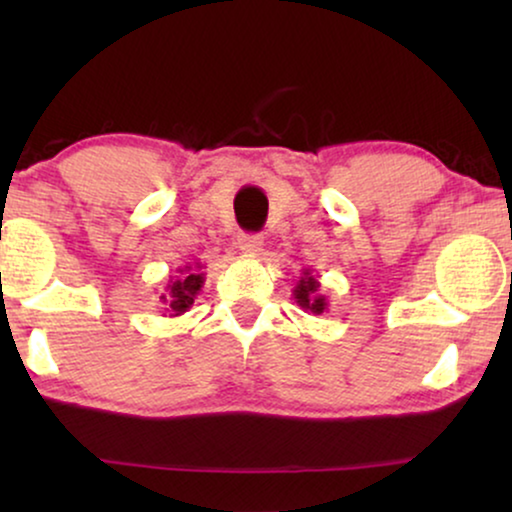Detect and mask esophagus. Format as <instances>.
<instances>
[{
	"label": "esophagus",
	"instance_id": "esophagus-1",
	"mask_svg": "<svg viewBox=\"0 0 512 512\" xmlns=\"http://www.w3.org/2000/svg\"><path fill=\"white\" fill-rule=\"evenodd\" d=\"M237 247H240V251H244V254L254 256L263 249V237L261 235H240L237 237Z\"/></svg>",
	"mask_w": 512,
	"mask_h": 512
}]
</instances>
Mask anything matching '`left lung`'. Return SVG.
Segmentation results:
<instances>
[{"label":"left lung","instance_id":"obj_1","mask_svg":"<svg viewBox=\"0 0 512 512\" xmlns=\"http://www.w3.org/2000/svg\"><path fill=\"white\" fill-rule=\"evenodd\" d=\"M319 279L312 275L310 268L303 270V277H298L296 286H293V298L303 307L305 312L312 314H324L328 312V298L319 291Z\"/></svg>","mask_w":512,"mask_h":512}]
</instances>
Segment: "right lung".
I'll use <instances>...</instances> for the list:
<instances>
[{"mask_svg":"<svg viewBox=\"0 0 512 512\" xmlns=\"http://www.w3.org/2000/svg\"><path fill=\"white\" fill-rule=\"evenodd\" d=\"M179 275L172 277L165 286V293L160 296V303H165V310L170 317H181V314L191 310L193 300L198 298L205 284V272H202V263H188L184 268L177 270Z\"/></svg>","mask_w":512,"mask_h":512,"instance_id":"obj_1","label":"right lung"}]
</instances>
